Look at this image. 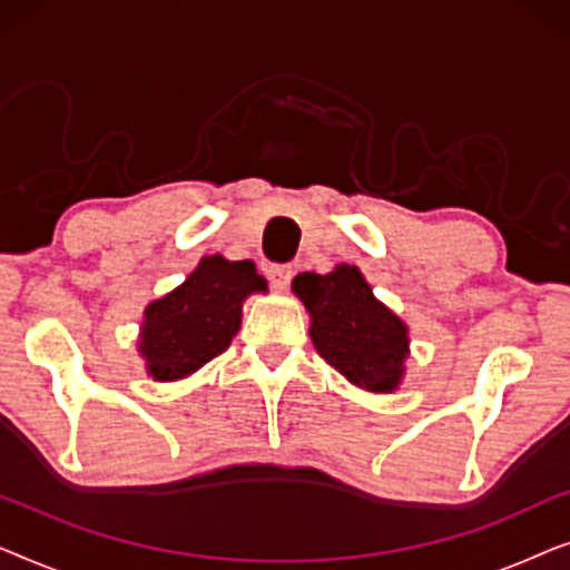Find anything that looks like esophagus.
<instances>
[{
    "label": "esophagus",
    "instance_id": "1",
    "mask_svg": "<svg viewBox=\"0 0 570 570\" xmlns=\"http://www.w3.org/2000/svg\"><path fill=\"white\" fill-rule=\"evenodd\" d=\"M267 277L275 287H287V285H291V279H293V267H291V264H269Z\"/></svg>",
    "mask_w": 570,
    "mask_h": 570
}]
</instances>
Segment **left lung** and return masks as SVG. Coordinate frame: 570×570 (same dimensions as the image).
Segmentation results:
<instances>
[{
  "label": "left lung",
  "mask_w": 570,
  "mask_h": 570,
  "mask_svg": "<svg viewBox=\"0 0 570 570\" xmlns=\"http://www.w3.org/2000/svg\"><path fill=\"white\" fill-rule=\"evenodd\" d=\"M311 314L318 355L347 381L371 392H392L407 357V326L373 298L357 267L340 264L330 275L303 272L293 279Z\"/></svg>",
  "instance_id": "left-lung-1"
}]
</instances>
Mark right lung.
Segmentation results:
<instances>
[{
	"instance_id": "add662e5",
	"label": "right lung",
	"mask_w": 570,
	"mask_h": 570,
	"mask_svg": "<svg viewBox=\"0 0 570 570\" xmlns=\"http://www.w3.org/2000/svg\"><path fill=\"white\" fill-rule=\"evenodd\" d=\"M267 291L252 262L205 256L181 287L145 311L139 353L158 381H176L225 353L240 326L246 295Z\"/></svg>"
}]
</instances>
